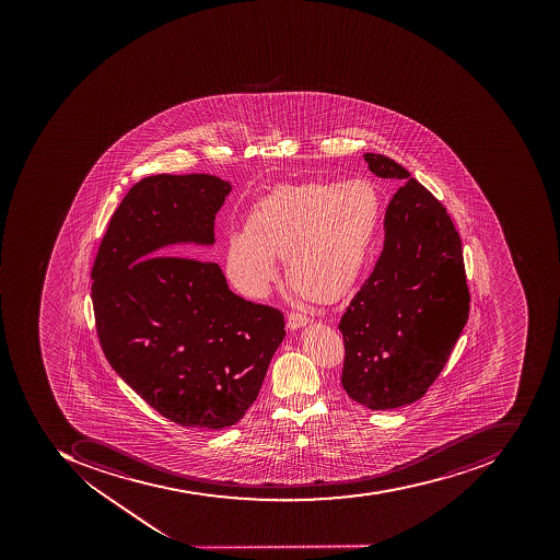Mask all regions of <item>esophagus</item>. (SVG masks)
<instances>
[{
  "mask_svg": "<svg viewBox=\"0 0 560 560\" xmlns=\"http://www.w3.org/2000/svg\"><path fill=\"white\" fill-rule=\"evenodd\" d=\"M306 324H310V318L306 317V315H302V314H290L288 315V324H285V326H288V329L290 330H296V329H300V327H305Z\"/></svg>",
  "mask_w": 560,
  "mask_h": 560,
  "instance_id": "obj_1",
  "label": "esophagus"
}]
</instances>
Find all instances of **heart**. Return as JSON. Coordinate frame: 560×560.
<instances>
[{"label": "heart", "mask_w": 560, "mask_h": 560, "mask_svg": "<svg viewBox=\"0 0 560 560\" xmlns=\"http://www.w3.org/2000/svg\"><path fill=\"white\" fill-rule=\"evenodd\" d=\"M382 199L365 179L306 182L276 188L252 209L246 228L226 234L224 269L248 298L285 279L315 303L339 302L365 275L381 222Z\"/></svg>", "instance_id": "heart-1"}]
</instances>
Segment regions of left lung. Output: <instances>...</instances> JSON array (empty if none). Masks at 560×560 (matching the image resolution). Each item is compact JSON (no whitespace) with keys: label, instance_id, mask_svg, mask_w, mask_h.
<instances>
[{"label":"left lung","instance_id":"obj_1","mask_svg":"<svg viewBox=\"0 0 560 560\" xmlns=\"http://www.w3.org/2000/svg\"><path fill=\"white\" fill-rule=\"evenodd\" d=\"M363 158L399 190L385 212L384 252L339 322L341 384L366 408L394 409L418 401L439 377L468 322L469 291L445 207L394 159Z\"/></svg>","mask_w":560,"mask_h":560}]
</instances>
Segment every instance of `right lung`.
Returning <instances> with one entry per match:
<instances>
[{
	"instance_id": "1",
	"label": "right lung",
	"mask_w": 560,
	"mask_h": 560,
	"mask_svg": "<svg viewBox=\"0 0 560 560\" xmlns=\"http://www.w3.org/2000/svg\"><path fill=\"white\" fill-rule=\"evenodd\" d=\"M230 191L212 175L140 179L92 267L95 327L109 365L159 415L190 429L238 423L285 336L284 315L234 294L218 264L162 255L207 258Z\"/></svg>"
}]
</instances>
